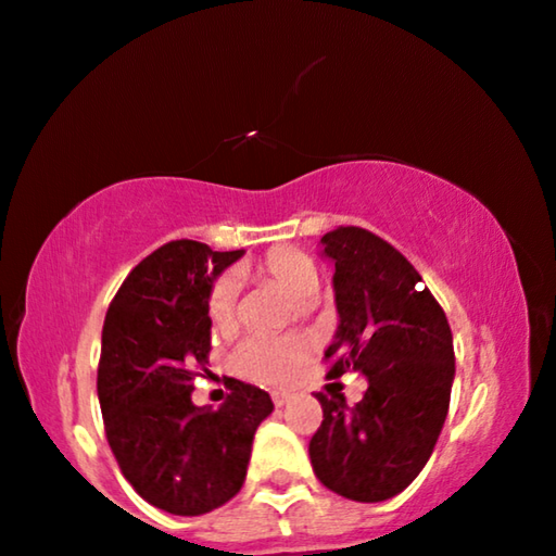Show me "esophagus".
Here are the masks:
<instances>
[{"instance_id": "obj_1", "label": "esophagus", "mask_w": 556, "mask_h": 556, "mask_svg": "<svg viewBox=\"0 0 556 556\" xmlns=\"http://www.w3.org/2000/svg\"><path fill=\"white\" fill-rule=\"evenodd\" d=\"M273 404H276L278 408L288 404V393H280V391H273Z\"/></svg>"}]
</instances>
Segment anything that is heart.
Wrapping results in <instances>:
<instances>
[{"label":"heart","instance_id":"heart-1","mask_svg":"<svg viewBox=\"0 0 556 556\" xmlns=\"http://www.w3.org/2000/svg\"><path fill=\"white\" fill-rule=\"evenodd\" d=\"M258 276L270 278L286 293L298 301H308L318 291V270L308 255L291 251V248H276L255 265ZM207 318L215 331L230 333L238 324V283L230 276H223L213 283L207 293ZM311 343L303 336H248L232 351V368L253 381L261 383H283L301 361L308 356Z\"/></svg>","mask_w":556,"mask_h":556}]
</instances>
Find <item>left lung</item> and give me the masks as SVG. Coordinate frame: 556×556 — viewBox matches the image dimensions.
Here are the masks:
<instances>
[{
    "label": "left lung",
    "instance_id": "left-lung-1",
    "mask_svg": "<svg viewBox=\"0 0 556 556\" xmlns=\"http://www.w3.org/2000/svg\"><path fill=\"white\" fill-rule=\"evenodd\" d=\"M336 263L341 326L324 361L328 378L358 371L368 389L356 406L318 391L324 421L308 454L320 484L353 502L404 492L429 462L446 421L454 341L446 313L391 243L356 225L320 238Z\"/></svg>",
    "mask_w": 556,
    "mask_h": 556
}]
</instances>
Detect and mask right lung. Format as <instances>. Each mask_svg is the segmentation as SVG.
<instances>
[{"label": "right lung", "instance_id": "1", "mask_svg": "<svg viewBox=\"0 0 556 556\" xmlns=\"http://www.w3.org/2000/svg\"><path fill=\"white\" fill-rule=\"evenodd\" d=\"M240 255L170 240L135 265L104 316V437L135 492L180 517L218 509L240 492L255 429L273 412L268 393L236 378L218 412L190 399L211 356L207 293Z\"/></svg>", "mask_w": 556, "mask_h": 556}]
</instances>
